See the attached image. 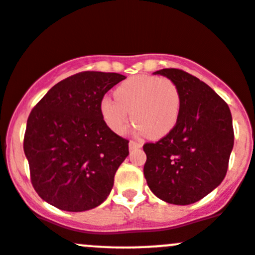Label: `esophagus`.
Wrapping results in <instances>:
<instances>
[{"mask_svg": "<svg viewBox=\"0 0 255 255\" xmlns=\"http://www.w3.org/2000/svg\"><path fill=\"white\" fill-rule=\"evenodd\" d=\"M143 146V144L140 143V141H136V140H130L129 141V150H135V149H139Z\"/></svg>", "mask_w": 255, "mask_h": 255, "instance_id": "obj_1", "label": "esophagus"}]
</instances>
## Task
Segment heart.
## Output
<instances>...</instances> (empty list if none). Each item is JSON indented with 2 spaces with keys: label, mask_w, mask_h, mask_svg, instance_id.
Returning <instances> with one entry per match:
<instances>
[{
  "label": "heart",
  "mask_w": 255,
  "mask_h": 255,
  "mask_svg": "<svg viewBox=\"0 0 255 255\" xmlns=\"http://www.w3.org/2000/svg\"><path fill=\"white\" fill-rule=\"evenodd\" d=\"M115 100L104 99L100 112L111 130L122 134L130 117L149 138H161L176 126L181 98L175 83L167 78L135 76L122 82L114 92ZM131 115H129V112Z\"/></svg>",
  "instance_id": "heart-1"
}]
</instances>
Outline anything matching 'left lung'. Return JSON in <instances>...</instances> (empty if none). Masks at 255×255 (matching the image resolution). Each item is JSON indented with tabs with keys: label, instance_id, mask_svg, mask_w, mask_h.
<instances>
[{
	"label": "left lung",
	"instance_id": "obj_1",
	"mask_svg": "<svg viewBox=\"0 0 255 255\" xmlns=\"http://www.w3.org/2000/svg\"><path fill=\"white\" fill-rule=\"evenodd\" d=\"M154 74L175 83L181 109L167 135L144 144V176L150 191L163 202L193 204L226 176L235 139L231 111L209 85L187 72L165 68Z\"/></svg>",
	"mask_w": 255,
	"mask_h": 255
}]
</instances>
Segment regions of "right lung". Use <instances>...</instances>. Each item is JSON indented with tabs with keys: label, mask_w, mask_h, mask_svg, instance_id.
I'll use <instances>...</instances> for the list:
<instances>
[{
	"label": "right lung",
	"mask_w": 255,
	"mask_h": 255,
	"mask_svg": "<svg viewBox=\"0 0 255 255\" xmlns=\"http://www.w3.org/2000/svg\"><path fill=\"white\" fill-rule=\"evenodd\" d=\"M119 73L82 72L61 80L29 115L24 154L41 199L64 211L90 210L106 200L128 140L112 132L100 104Z\"/></svg>",
	"instance_id": "right-lung-1"
}]
</instances>
